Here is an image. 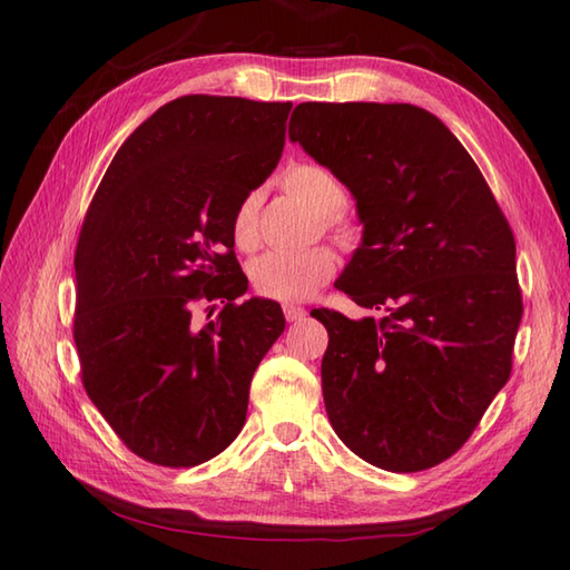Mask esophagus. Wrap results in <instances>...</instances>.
<instances>
[{
  "label": "esophagus",
  "mask_w": 570,
  "mask_h": 570,
  "mask_svg": "<svg viewBox=\"0 0 570 570\" xmlns=\"http://www.w3.org/2000/svg\"><path fill=\"white\" fill-rule=\"evenodd\" d=\"M284 316H286L288 323H298V321L306 318V308L294 306V304H286V306H284Z\"/></svg>",
  "instance_id": "34e87169"
}]
</instances>
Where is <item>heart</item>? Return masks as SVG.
I'll list each match as a JSON object with an SVG mask.
<instances>
[{"label": "heart", "instance_id": "heart-1", "mask_svg": "<svg viewBox=\"0 0 570 570\" xmlns=\"http://www.w3.org/2000/svg\"><path fill=\"white\" fill-rule=\"evenodd\" d=\"M278 184L304 203L308 210L321 215L323 227L345 247H353L360 239V225L353 215L343 210L347 193L343 180L331 168L321 164H294L278 178ZM259 198L247 196L237 205L233 215V239L239 249H254L259 242L257 227ZM337 272V257L328 247H313L306 252H266L249 266L254 292L264 298L296 304L306 301L331 282Z\"/></svg>", "mask_w": 570, "mask_h": 570}]
</instances>
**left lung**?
Masks as SVG:
<instances>
[{
    "instance_id": "obj_1",
    "label": "left lung",
    "mask_w": 570,
    "mask_h": 570,
    "mask_svg": "<svg viewBox=\"0 0 570 570\" xmlns=\"http://www.w3.org/2000/svg\"><path fill=\"white\" fill-rule=\"evenodd\" d=\"M288 139L357 200L362 245L335 282L382 318L313 308L321 380L350 451L392 472L443 463L510 380L522 321L512 227L439 117L406 102H301Z\"/></svg>"
}]
</instances>
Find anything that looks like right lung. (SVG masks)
<instances>
[{
    "label": "right lung",
    "mask_w": 570,
    "mask_h": 570,
    "mask_svg": "<svg viewBox=\"0 0 570 570\" xmlns=\"http://www.w3.org/2000/svg\"><path fill=\"white\" fill-rule=\"evenodd\" d=\"M288 112L292 102L220 95L166 102L119 147L82 220V386L154 465H200L237 439L254 370L284 333L276 301L237 304L247 276L233 215L282 159ZM213 299L222 313L193 322L195 304Z\"/></svg>",
    "instance_id": "1"
}]
</instances>
